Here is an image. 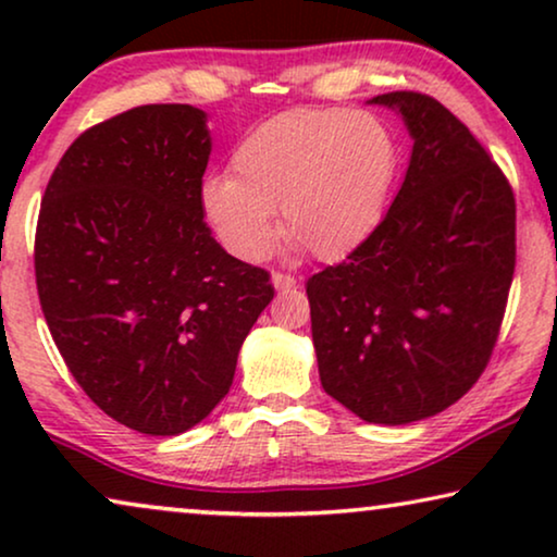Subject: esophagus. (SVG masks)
Here are the masks:
<instances>
[{
  "instance_id": "1",
  "label": "esophagus",
  "mask_w": 557,
  "mask_h": 557,
  "mask_svg": "<svg viewBox=\"0 0 557 557\" xmlns=\"http://www.w3.org/2000/svg\"><path fill=\"white\" fill-rule=\"evenodd\" d=\"M273 286L278 288V292H286V288H294L296 286V278L292 276V273H281V271H273Z\"/></svg>"
}]
</instances>
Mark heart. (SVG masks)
I'll use <instances>...</instances> for the list:
<instances>
[{"instance_id":"obj_1","label":"heart","mask_w":557,"mask_h":557,"mask_svg":"<svg viewBox=\"0 0 557 557\" xmlns=\"http://www.w3.org/2000/svg\"><path fill=\"white\" fill-rule=\"evenodd\" d=\"M400 144L368 111L299 109L263 121L231 157V177L205 180L202 212L243 261H261L284 233L322 261L355 253L383 223Z\"/></svg>"}]
</instances>
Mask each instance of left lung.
<instances>
[{
  "label": "left lung",
  "instance_id": "left-lung-1",
  "mask_svg": "<svg viewBox=\"0 0 557 557\" xmlns=\"http://www.w3.org/2000/svg\"><path fill=\"white\" fill-rule=\"evenodd\" d=\"M413 154L383 223L307 281L322 387L368 423L403 425L467 395L497 345L515 276V193L436 98L393 90Z\"/></svg>",
  "mask_w": 557,
  "mask_h": 557
}]
</instances>
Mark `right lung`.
Returning a JSON list of instances; mask_svg holds the SVG:
<instances>
[{"label": "right lung", "mask_w": 557, "mask_h": 557, "mask_svg": "<svg viewBox=\"0 0 557 557\" xmlns=\"http://www.w3.org/2000/svg\"><path fill=\"white\" fill-rule=\"evenodd\" d=\"M205 113L136 106L90 126L45 187L35 281L83 393L149 436L200 423L233 385L271 273L212 238L202 212Z\"/></svg>", "instance_id": "obj_1"}]
</instances>
